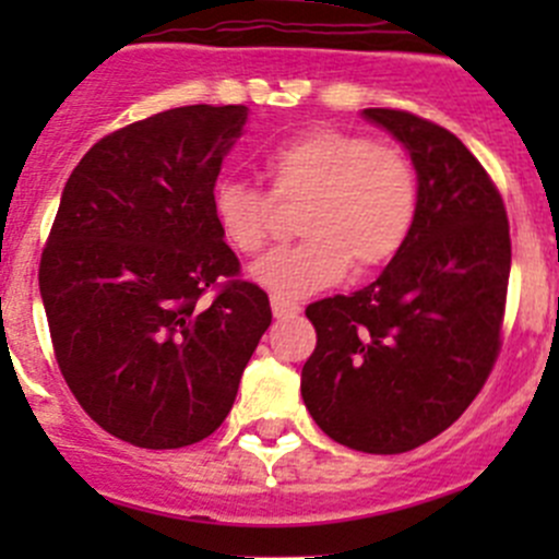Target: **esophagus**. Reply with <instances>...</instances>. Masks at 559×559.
Returning <instances> with one entry per match:
<instances>
[{
  "label": "esophagus",
  "instance_id": "34e87169",
  "mask_svg": "<svg viewBox=\"0 0 559 559\" xmlns=\"http://www.w3.org/2000/svg\"><path fill=\"white\" fill-rule=\"evenodd\" d=\"M270 306H273V316H275V319H278V321L295 319V316L300 313V306H297V302L281 300V297H273V300H270Z\"/></svg>",
  "mask_w": 559,
  "mask_h": 559
}]
</instances>
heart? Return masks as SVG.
<instances>
[{"label":"heart","mask_w":559,"mask_h":559,"mask_svg":"<svg viewBox=\"0 0 559 559\" xmlns=\"http://www.w3.org/2000/svg\"><path fill=\"white\" fill-rule=\"evenodd\" d=\"M270 194L302 202L297 233L306 240L267 253L251 278L281 300L313 295L357 273H373L408 243L419 213V178L403 151L341 129H311L267 151ZM211 213L233 251L267 246L273 200L246 180H222Z\"/></svg>","instance_id":"b5f03b06"}]
</instances>
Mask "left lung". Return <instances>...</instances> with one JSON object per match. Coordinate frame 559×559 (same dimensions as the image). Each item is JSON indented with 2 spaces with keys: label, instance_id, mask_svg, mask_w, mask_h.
Masks as SVG:
<instances>
[{
  "label": "left lung",
  "instance_id": "left-lung-1",
  "mask_svg": "<svg viewBox=\"0 0 559 559\" xmlns=\"http://www.w3.org/2000/svg\"><path fill=\"white\" fill-rule=\"evenodd\" d=\"M362 116L408 151L419 213L373 284L306 308L316 348L300 392L332 441L403 454L454 425L498 359L509 216L487 170L449 129L389 107Z\"/></svg>",
  "mask_w": 559,
  "mask_h": 559
}]
</instances>
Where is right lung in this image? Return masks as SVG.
I'll return each mask as SVG.
<instances>
[{
	"mask_svg": "<svg viewBox=\"0 0 559 559\" xmlns=\"http://www.w3.org/2000/svg\"><path fill=\"white\" fill-rule=\"evenodd\" d=\"M246 118V105L156 112L92 145L61 191L39 259L56 362L83 411L132 447L216 432L273 319L211 213Z\"/></svg>",
	"mask_w": 559,
	"mask_h": 559,
	"instance_id": "right-lung-1",
	"label": "right lung"
}]
</instances>
